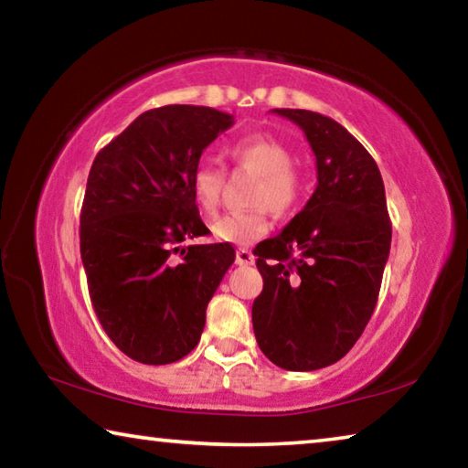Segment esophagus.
<instances>
[{
	"label": "esophagus",
	"mask_w": 468,
	"mask_h": 468,
	"mask_svg": "<svg viewBox=\"0 0 468 468\" xmlns=\"http://www.w3.org/2000/svg\"><path fill=\"white\" fill-rule=\"evenodd\" d=\"M235 262L239 266H251L253 264V253L245 248H239L235 253Z\"/></svg>",
	"instance_id": "34e87169"
}]
</instances>
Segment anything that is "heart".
<instances>
[{
	"label": "heart",
	"mask_w": 468,
	"mask_h": 468,
	"mask_svg": "<svg viewBox=\"0 0 468 468\" xmlns=\"http://www.w3.org/2000/svg\"><path fill=\"white\" fill-rule=\"evenodd\" d=\"M231 158L239 171L258 176L251 192V204L258 206L218 218L212 225V233L220 241L250 245L264 237L271 229L266 206L279 215L291 210L303 187V179L299 169L291 163L289 148L271 136H248L239 140L231 148ZM223 187V169L212 163L197 165L192 176V194L204 215L212 217L218 210Z\"/></svg>",
	"instance_id": "obj_1"
}]
</instances>
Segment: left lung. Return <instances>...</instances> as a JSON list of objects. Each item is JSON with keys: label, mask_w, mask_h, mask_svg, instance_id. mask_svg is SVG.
Segmentation results:
<instances>
[{"label": "left lung", "mask_w": 468, "mask_h": 468, "mask_svg": "<svg viewBox=\"0 0 468 468\" xmlns=\"http://www.w3.org/2000/svg\"><path fill=\"white\" fill-rule=\"evenodd\" d=\"M303 130L318 186L282 231L256 248L264 289L253 335L274 366L328 367L351 351L374 314L392 241L374 158L338 122L305 109H272Z\"/></svg>", "instance_id": "left-lung-1"}]
</instances>
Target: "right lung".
<instances>
[{"instance_id": "right-lung-1", "label": "right lung", "mask_w": 468, "mask_h": 468, "mask_svg": "<svg viewBox=\"0 0 468 468\" xmlns=\"http://www.w3.org/2000/svg\"><path fill=\"white\" fill-rule=\"evenodd\" d=\"M231 125L233 115L212 107L150 109L94 158L80 256L102 330L133 361L167 366L192 353L208 301L235 262L231 243L184 245L210 233L192 176L204 148Z\"/></svg>"}]
</instances>
